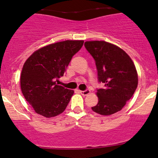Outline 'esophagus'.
Returning a JSON list of instances; mask_svg holds the SVG:
<instances>
[{"mask_svg": "<svg viewBox=\"0 0 158 158\" xmlns=\"http://www.w3.org/2000/svg\"><path fill=\"white\" fill-rule=\"evenodd\" d=\"M90 90H85V91H79V93L81 94L84 95V96H86V95H88V94H90Z\"/></svg>", "mask_w": 158, "mask_h": 158, "instance_id": "obj_1", "label": "esophagus"}]
</instances>
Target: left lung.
Here are the masks:
<instances>
[{
  "label": "left lung",
  "mask_w": 158,
  "mask_h": 158,
  "mask_svg": "<svg viewBox=\"0 0 158 158\" xmlns=\"http://www.w3.org/2000/svg\"><path fill=\"white\" fill-rule=\"evenodd\" d=\"M85 46L94 58L99 82L104 88L97 91L98 103L91 107L102 115L119 112L134 94L138 74L131 57L122 48L106 41H86Z\"/></svg>",
  "instance_id": "1"
}]
</instances>
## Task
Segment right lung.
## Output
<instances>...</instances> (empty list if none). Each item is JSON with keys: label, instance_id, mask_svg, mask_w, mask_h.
Here are the masks:
<instances>
[{"label": "right lung", "instance_id": "add662e5", "mask_svg": "<svg viewBox=\"0 0 158 158\" xmlns=\"http://www.w3.org/2000/svg\"><path fill=\"white\" fill-rule=\"evenodd\" d=\"M83 43L84 40L52 43L37 49L26 60L21 73V90L36 113L52 118L65 110L74 91L56 82Z\"/></svg>", "mask_w": 158, "mask_h": 158}]
</instances>
